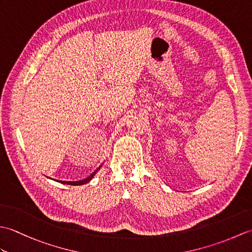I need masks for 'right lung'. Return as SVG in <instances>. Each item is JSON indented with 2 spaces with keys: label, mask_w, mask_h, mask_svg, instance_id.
<instances>
[{
  "label": "right lung",
  "mask_w": 252,
  "mask_h": 252,
  "mask_svg": "<svg viewBox=\"0 0 252 252\" xmlns=\"http://www.w3.org/2000/svg\"><path fill=\"white\" fill-rule=\"evenodd\" d=\"M100 167H101V165H99V168H100ZM99 168L96 169L92 174H91L90 176H88V178H87V179H84V180L73 181V182H70V181H68V182H66V181H61V183H62V184H67V185H74V186H76V185H83V184H87L88 182H90L91 180L93 179V176H94V175H95V173L97 172V171L99 170ZM57 182H60V181H57Z\"/></svg>",
  "instance_id": "right-lung-1"
}]
</instances>
